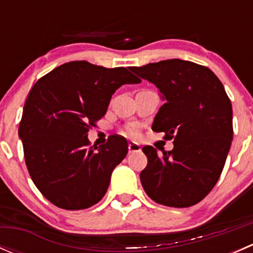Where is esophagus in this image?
<instances>
[{"instance_id": "34e87169", "label": "esophagus", "mask_w": 253, "mask_h": 253, "mask_svg": "<svg viewBox=\"0 0 253 253\" xmlns=\"http://www.w3.org/2000/svg\"><path fill=\"white\" fill-rule=\"evenodd\" d=\"M141 150H142V148L138 143L131 142L128 144V153H136V152H141Z\"/></svg>"}]
</instances>
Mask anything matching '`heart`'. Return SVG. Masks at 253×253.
<instances>
[{"mask_svg":"<svg viewBox=\"0 0 253 253\" xmlns=\"http://www.w3.org/2000/svg\"><path fill=\"white\" fill-rule=\"evenodd\" d=\"M127 132H128L129 134H132V136H136V134H137V128H136V127H129V128L127 129Z\"/></svg>","mask_w":253,"mask_h":253,"instance_id":"b5f03b06","label":"heart"}]
</instances>
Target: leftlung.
Segmentation results:
<instances>
[{
	"label": "left lung",
	"mask_w": 253,
	"mask_h": 253,
	"mask_svg": "<svg viewBox=\"0 0 253 253\" xmlns=\"http://www.w3.org/2000/svg\"><path fill=\"white\" fill-rule=\"evenodd\" d=\"M129 70L159 89L164 105L152 129L174 138V149L163 154L143 147L145 193L175 208L201 202L220 177L233 141V106L224 85L209 68L178 58Z\"/></svg>",
	"instance_id": "obj_1"
}]
</instances>
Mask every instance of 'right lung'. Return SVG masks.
<instances>
[{
    "mask_svg": "<svg viewBox=\"0 0 253 253\" xmlns=\"http://www.w3.org/2000/svg\"><path fill=\"white\" fill-rule=\"evenodd\" d=\"M137 83L141 79L125 67L72 61L34 84L18 136L33 182L52 205L78 211L104 197L128 144L124 137L111 136L106 144L89 148V127L106 114L120 86Z\"/></svg>",
    "mask_w": 253,
    "mask_h": 253,
    "instance_id": "obj_1",
    "label": "right lung"
}]
</instances>
